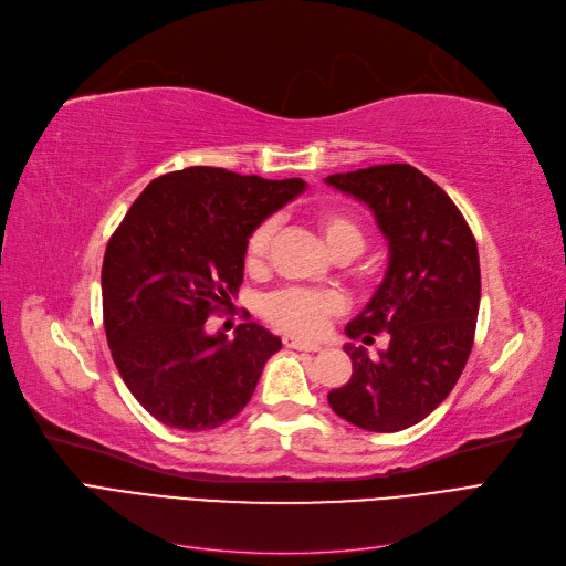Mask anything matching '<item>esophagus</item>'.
Returning a JSON list of instances; mask_svg holds the SVG:
<instances>
[{"label":"esophagus","instance_id":"1","mask_svg":"<svg viewBox=\"0 0 566 566\" xmlns=\"http://www.w3.org/2000/svg\"><path fill=\"white\" fill-rule=\"evenodd\" d=\"M283 345L287 349H300V352H321V345H314V342H304V339H297L293 335H285L283 337Z\"/></svg>","mask_w":566,"mask_h":566}]
</instances>
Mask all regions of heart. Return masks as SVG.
Here are the masks:
<instances>
[{"mask_svg": "<svg viewBox=\"0 0 566 566\" xmlns=\"http://www.w3.org/2000/svg\"><path fill=\"white\" fill-rule=\"evenodd\" d=\"M316 229L333 256H352L354 260L356 254L364 252L368 241L366 229L345 212H323L316 219ZM273 235H276V219H264L250 231L243 245L248 271H264ZM342 312H345V297L331 293V290L285 287L262 300V316L276 328L300 337L318 335L325 323Z\"/></svg>", "mask_w": 566, "mask_h": 566, "instance_id": "1", "label": "heart"}]
</instances>
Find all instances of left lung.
<instances>
[{
	"instance_id": "1",
	"label": "left lung",
	"mask_w": 566,
	"mask_h": 566,
	"mask_svg": "<svg viewBox=\"0 0 566 566\" xmlns=\"http://www.w3.org/2000/svg\"><path fill=\"white\" fill-rule=\"evenodd\" d=\"M366 202L387 238L389 266L345 333L389 347L370 358L345 345L352 380L328 394L339 418L368 432H399L449 397L472 352L482 273L476 241L455 202L420 169L391 163L325 179Z\"/></svg>"
}]
</instances>
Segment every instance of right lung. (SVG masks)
<instances>
[{
	"label": "right lung",
	"mask_w": 566,
	"mask_h": 566,
	"mask_svg": "<svg viewBox=\"0 0 566 566\" xmlns=\"http://www.w3.org/2000/svg\"><path fill=\"white\" fill-rule=\"evenodd\" d=\"M304 188L302 179L186 167L153 179L111 235L101 269L108 347L156 420L214 430L250 401L281 339L243 323L229 342L205 321L238 295L250 231Z\"/></svg>",
	"instance_id": "add662e5"
}]
</instances>
